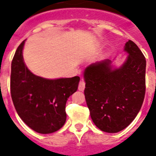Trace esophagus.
I'll list each match as a JSON object with an SVG mask.
<instances>
[{
	"label": "esophagus",
	"instance_id": "34e87169",
	"mask_svg": "<svg viewBox=\"0 0 156 156\" xmlns=\"http://www.w3.org/2000/svg\"><path fill=\"white\" fill-rule=\"evenodd\" d=\"M84 88H85V83H84L83 80H81L80 81V83H79L78 89H79L80 91H81V92H83V90H84Z\"/></svg>",
	"mask_w": 156,
	"mask_h": 156
}]
</instances>
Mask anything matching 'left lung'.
<instances>
[{"mask_svg":"<svg viewBox=\"0 0 156 156\" xmlns=\"http://www.w3.org/2000/svg\"><path fill=\"white\" fill-rule=\"evenodd\" d=\"M127 60L112 69L105 60L84 71L86 103L95 125L103 132L116 133L129 125L144 100L146 59L132 41L125 44Z\"/></svg>","mask_w":156,"mask_h":156,"instance_id":"1","label":"left lung"}]
</instances>
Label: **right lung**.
<instances>
[{"label":"right lung","instance_id":"add662e5","mask_svg":"<svg viewBox=\"0 0 156 156\" xmlns=\"http://www.w3.org/2000/svg\"><path fill=\"white\" fill-rule=\"evenodd\" d=\"M24 41L18 46L12 61V100L18 115L31 129L52 133L66 121V102L76 92L80 77L48 80L34 75L24 62Z\"/></svg>","mask_w":156,"mask_h":156}]
</instances>
